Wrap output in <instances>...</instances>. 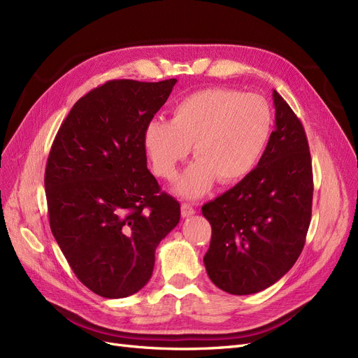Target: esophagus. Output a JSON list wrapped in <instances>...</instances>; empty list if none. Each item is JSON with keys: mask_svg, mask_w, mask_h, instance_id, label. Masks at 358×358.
I'll use <instances>...</instances> for the list:
<instances>
[{"mask_svg": "<svg viewBox=\"0 0 358 358\" xmlns=\"http://www.w3.org/2000/svg\"><path fill=\"white\" fill-rule=\"evenodd\" d=\"M180 212H182L183 218H188V216H192L194 213H196V209H194L192 204H189V203H182Z\"/></svg>", "mask_w": 358, "mask_h": 358, "instance_id": "34e87169", "label": "esophagus"}]
</instances>
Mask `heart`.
Listing matches in <instances>:
<instances>
[{
  "label": "heart",
  "instance_id": "obj_1",
  "mask_svg": "<svg viewBox=\"0 0 358 358\" xmlns=\"http://www.w3.org/2000/svg\"><path fill=\"white\" fill-rule=\"evenodd\" d=\"M273 129V110L262 95L209 88L183 96L171 119L145 127L143 149L154 173L173 179L191 146L199 159L183 171L175 191L199 199L218 179L230 185L251 175Z\"/></svg>",
  "mask_w": 358,
  "mask_h": 358
}]
</instances>
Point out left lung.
<instances>
[{"label": "left lung", "mask_w": 358, "mask_h": 358, "mask_svg": "<svg viewBox=\"0 0 358 358\" xmlns=\"http://www.w3.org/2000/svg\"><path fill=\"white\" fill-rule=\"evenodd\" d=\"M275 131L251 175L201 212L212 225L203 262L212 282L246 296L273 285L294 266L312 215V162L299 117L273 91Z\"/></svg>", "instance_id": "8db88e82"}]
</instances>
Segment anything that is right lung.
I'll return each instance as SVG.
<instances>
[{
  "mask_svg": "<svg viewBox=\"0 0 358 358\" xmlns=\"http://www.w3.org/2000/svg\"><path fill=\"white\" fill-rule=\"evenodd\" d=\"M110 80L73 106L45 173L50 230L80 282L106 299L142 289L180 206L146 166L143 131L176 85Z\"/></svg>",
  "mask_w": 358,
  "mask_h": 358,
  "instance_id": "obj_1",
  "label": "right lung"
}]
</instances>
